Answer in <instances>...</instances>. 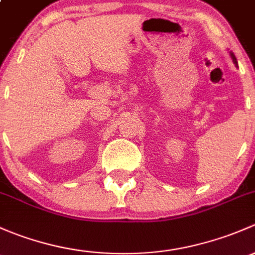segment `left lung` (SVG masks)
Returning a JSON list of instances; mask_svg holds the SVG:
<instances>
[{"label":"left lung","mask_w":255,"mask_h":255,"mask_svg":"<svg viewBox=\"0 0 255 255\" xmlns=\"http://www.w3.org/2000/svg\"><path fill=\"white\" fill-rule=\"evenodd\" d=\"M230 55H231V57H232V60H233V64H235L236 67H237V66H238V65H237V59H236L235 54H233L232 51H230Z\"/></svg>","instance_id":"8db88e82"}]
</instances>
